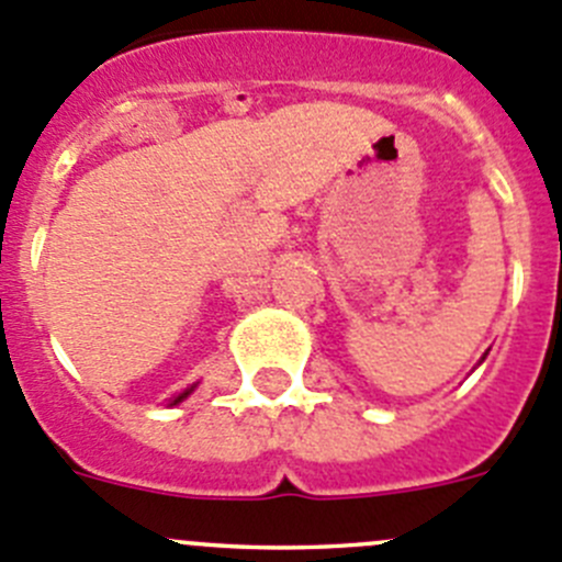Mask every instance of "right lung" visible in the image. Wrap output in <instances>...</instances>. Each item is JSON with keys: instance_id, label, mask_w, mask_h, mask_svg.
Here are the masks:
<instances>
[{"instance_id": "right-lung-1", "label": "right lung", "mask_w": 562, "mask_h": 562, "mask_svg": "<svg viewBox=\"0 0 562 562\" xmlns=\"http://www.w3.org/2000/svg\"><path fill=\"white\" fill-rule=\"evenodd\" d=\"M193 391H196V382H193L191 387H186V391L175 393V396H171V400H169V407H175V405H180V402H186Z\"/></svg>"}]
</instances>
